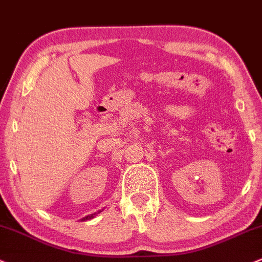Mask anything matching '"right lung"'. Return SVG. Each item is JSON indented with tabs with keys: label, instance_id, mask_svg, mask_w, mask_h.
<instances>
[{
	"label": "right lung",
	"instance_id": "add662e5",
	"mask_svg": "<svg viewBox=\"0 0 262 262\" xmlns=\"http://www.w3.org/2000/svg\"><path fill=\"white\" fill-rule=\"evenodd\" d=\"M100 211H102V210H99L98 212H94V214H91V215H88V216L83 217V219H82V221H85V220H91V219H93V217H94V216H96V215H97V214H99V212H100Z\"/></svg>",
	"mask_w": 262,
	"mask_h": 262
}]
</instances>
